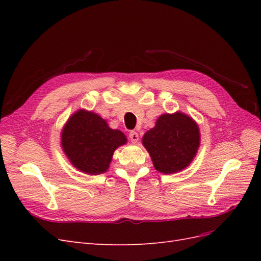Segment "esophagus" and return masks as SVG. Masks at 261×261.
I'll return each instance as SVG.
<instances>
[{
  "instance_id": "obj_1",
  "label": "esophagus",
  "mask_w": 261,
  "mask_h": 261,
  "mask_svg": "<svg viewBox=\"0 0 261 261\" xmlns=\"http://www.w3.org/2000/svg\"><path fill=\"white\" fill-rule=\"evenodd\" d=\"M128 137H129V140L132 141V143H137L138 139H139V136H138V133L133 130L128 134Z\"/></svg>"
}]
</instances>
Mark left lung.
Masks as SVG:
<instances>
[{
	"label": "left lung",
	"mask_w": 261,
	"mask_h": 261,
	"mask_svg": "<svg viewBox=\"0 0 261 261\" xmlns=\"http://www.w3.org/2000/svg\"><path fill=\"white\" fill-rule=\"evenodd\" d=\"M199 129L191 117L183 113L163 114L153 128L143 137L154 168L171 174L188 167L199 147Z\"/></svg>",
	"instance_id": "8db88e82"
}]
</instances>
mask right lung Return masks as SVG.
I'll list each match as a JSON object with an SVG mask.
<instances>
[{"label":"right lung","mask_w":261,"mask_h":261,"mask_svg":"<svg viewBox=\"0 0 261 261\" xmlns=\"http://www.w3.org/2000/svg\"><path fill=\"white\" fill-rule=\"evenodd\" d=\"M126 143L121 130L111 129L93 112L80 110L62 132V147L75 168L88 174L106 172L114 150Z\"/></svg>","instance_id":"right-lung-1"}]
</instances>
